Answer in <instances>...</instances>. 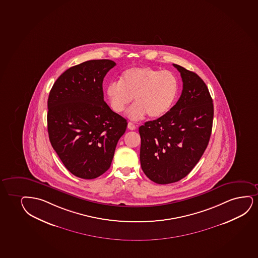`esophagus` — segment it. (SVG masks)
I'll list each match as a JSON object with an SVG mask.
<instances>
[{"mask_svg":"<svg viewBox=\"0 0 258 258\" xmlns=\"http://www.w3.org/2000/svg\"><path fill=\"white\" fill-rule=\"evenodd\" d=\"M128 129H130V130L134 131L136 129V126H135V124L134 123H132V122H129L127 124Z\"/></svg>","mask_w":258,"mask_h":258,"instance_id":"1","label":"esophagus"}]
</instances>
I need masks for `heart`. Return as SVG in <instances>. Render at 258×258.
Listing matches in <instances>:
<instances>
[{
	"label": "heart",
	"mask_w": 258,
	"mask_h": 258,
	"mask_svg": "<svg viewBox=\"0 0 258 258\" xmlns=\"http://www.w3.org/2000/svg\"><path fill=\"white\" fill-rule=\"evenodd\" d=\"M179 92V79L174 73L145 66L124 71L119 82L108 84L105 96L116 113L123 112L134 98L136 104L127 115L139 120L146 114L151 118L166 115L175 104Z\"/></svg>",
	"instance_id": "1"
}]
</instances>
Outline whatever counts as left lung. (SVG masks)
Instances as JSON below:
<instances>
[{
  "instance_id": "8db88e82",
  "label": "left lung",
  "mask_w": 258,
  "mask_h": 258,
  "mask_svg": "<svg viewBox=\"0 0 258 258\" xmlns=\"http://www.w3.org/2000/svg\"><path fill=\"white\" fill-rule=\"evenodd\" d=\"M181 95L166 115L139 128L141 164L157 184L176 182L192 171L209 145L214 104L209 89L195 72L178 64Z\"/></svg>"
}]
</instances>
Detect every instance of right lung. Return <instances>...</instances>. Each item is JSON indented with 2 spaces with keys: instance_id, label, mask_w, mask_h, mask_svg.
Returning a JSON list of instances; mask_svg holds the SVG:
<instances>
[{
  "instance_id": "right-lung-1",
  "label": "right lung",
  "mask_w": 258,
  "mask_h": 258,
  "mask_svg": "<svg viewBox=\"0 0 258 258\" xmlns=\"http://www.w3.org/2000/svg\"><path fill=\"white\" fill-rule=\"evenodd\" d=\"M116 63L90 60L56 79L48 98V133L54 150L75 176L92 179L111 166L127 126L104 100L103 80Z\"/></svg>"
}]
</instances>
